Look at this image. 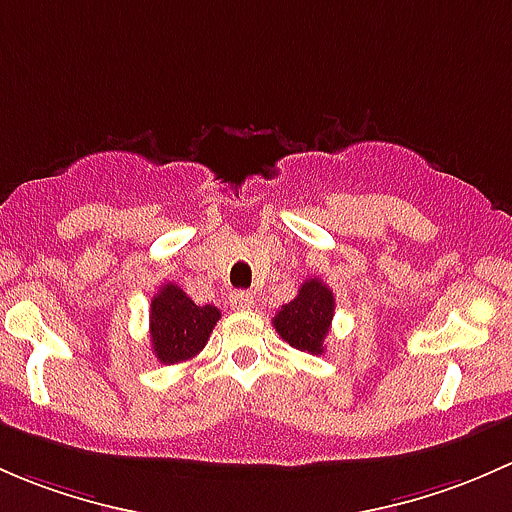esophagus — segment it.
<instances>
[{"instance_id": "esophagus-1", "label": "esophagus", "mask_w": 512, "mask_h": 512, "mask_svg": "<svg viewBox=\"0 0 512 512\" xmlns=\"http://www.w3.org/2000/svg\"><path fill=\"white\" fill-rule=\"evenodd\" d=\"M229 303L234 310H249V308H254V293L236 291V293H231Z\"/></svg>"}]
</instances>
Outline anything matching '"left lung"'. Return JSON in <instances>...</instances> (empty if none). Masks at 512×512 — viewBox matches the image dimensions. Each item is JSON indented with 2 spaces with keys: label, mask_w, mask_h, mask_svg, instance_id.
<instances>
[{
  "label": "left lung",
  "mask_w": 512,
  "mask_h": 512,
  "mask_svg": "<svg viewBox=\"0 0 512 512\" xmlns=\"http://www.w3.org/2000/svg\"><path fill=\"white\" fill-rule=\"evenodd\" d=\"M335 315V295L318 278H308L291 303L281 305L273 318L278 335L295 350L323 355L325 337Z\"/></svg>",
  "instance_id": "1"
}]
</instances>
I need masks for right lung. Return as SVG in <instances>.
<instances>
[{
  "mask_svg": "<svg viewBox=\"0 0 512 512\" xmlns=\"http://www.w3.org/2000/svg\"><path fill=\"white\" fill-rule=\"evenodd\" d=\"M219 318V308L197 305L175 283H165L150 303L152 352L162 365L192 360L204 350Z\"/></svg>",
  "mask_w": 512,
  "mask_h": 512,
  "instance_id": "add662e5",
  "label": "right lung"
}]
</instances>
